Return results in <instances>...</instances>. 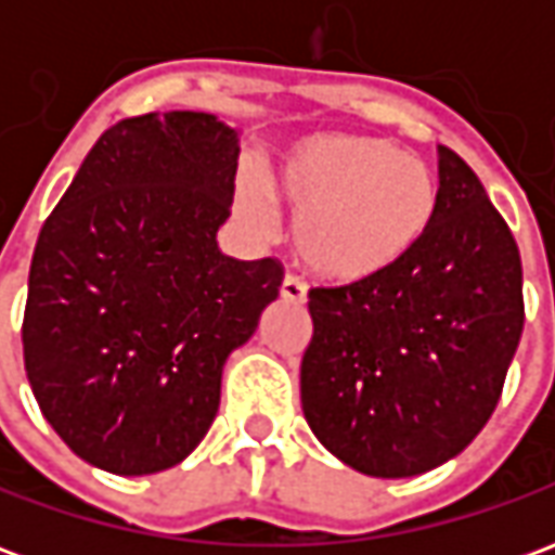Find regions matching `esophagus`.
<instances>
[{
	"label": "esophagus",
	"instance_id": "34e87169",
	"mask_svg": "<svg viewBox=\"0 0 555 555\" xmlns=\"http://www.w3.org/2000/svg\"><path fill=\"white\" fill-rule=\"evenodd\" d=\"M279 297L285 302H306V285L297 276H285L282 288H279Z\"/></svg>",
	"mask_w": 555,
	"mask_h": 555
}]
</instances>
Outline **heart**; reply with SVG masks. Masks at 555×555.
Segmentation results:
<instances>
[{"label":"heart","mask_w":555,"mask_h":555,"mask_svg":"<svg viewBox=\"0 0 555 555\" xmlns=\"http://www.w3.org/2000/svg\"><path fill=\"white\" fill-rule=\"evenodd\" d=\"M270 190L294 214L297 261L333 285H369L396 273L440 214V178L425 159L357 133H318L288 147ZM234 207L249 229H267L270 205L253 178H241Z\"/></svg>","instance_id":"1"}]
</instances>
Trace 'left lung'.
<instances>
[{
  "label": "left lung",
  "instance_id": "1",
  "mask_svg": "<svg viewBox=\"0 0 555 555\" xmlns=\"http://www.w3.org/2000/svg\"><path fill=\"white\" fill-rule=\"evenodd\" d=\"M440 154V214L408 264L309 291L302 416L374 478L422 476L476 440L524 333V267L476 171Z\"/></svg>",
  "mask_w": 555,
  "mask_h": 555
}]
</instances>
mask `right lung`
Segmentation results:
<instances>
[{
    "instance_id": "obj_1",
    "label": "right lung",
    "mask_w": 555,
    "mask_h": 555,
    "mask_svg": "<svg viewBox=\"0 0 555 555\" xmlns=\"http://www.w3.org/2000/svg\"><path fill=\"white\" fill-rule=\"evenodd\" d=\"M241 133L147 113L103 133L43 222L23 357L53 430L98 469L181 464L219 410L222 369L279 297L273 258L219 249Z\"/></svg>"
}]
</instances>
